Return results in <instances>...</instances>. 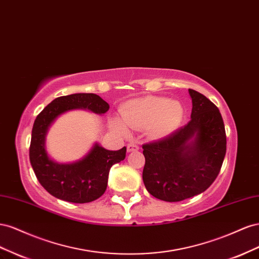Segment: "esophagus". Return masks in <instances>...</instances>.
<instances>
[{"label":"esophagus","instance_id":"1","mask_svg":"<svg viewBox=\"0 0 259 259\" xmlns=\"http://www.w3.org/2000/svg\"><path fill=\"white\" fill-rule=\"evenodd\" d=\"M139 150V145H137L136 143H129L127 145V151L130 152H134V151H138Z\"/></svg>","mask_w":259,"mask_h":259}]
</instances>
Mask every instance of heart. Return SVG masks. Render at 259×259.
<instances>
[{
	"instance_id": "heart-1",
	"label": "heart",
	"mask_w": 259,
	"mask_h": 259,
	"mask_svg": "<svg viewBox=\"0 0 259 259\" xmlns=\"http://www.w3.org/2000/svg\"><path fill=\"white\" fill-rule=\"evenodd\" d=\"M120 115L124 122L113 119L110 125L121 136L128 135L129 127L135 130L147 128L154 137H165L179 127L184 110L178 101L149 95L125 103Z\"/></svg>"
}]
</instances>
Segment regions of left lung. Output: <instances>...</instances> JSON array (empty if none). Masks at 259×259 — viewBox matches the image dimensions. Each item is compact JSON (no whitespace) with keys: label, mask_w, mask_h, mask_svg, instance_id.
<instances>
[{"label":"left lung","mask_w":259,"mask_h":259,"mask_svg":"<svg viewBox=\"0 0 259 259\" xmlns=\"http://www.w3.org/2000/svg\"><path fill=\"white\" fill-rule=\"evenodd\" d=\"M191 120L171 135L142 146L143 182L154 197L180 202L207 190L223 166L227 138L223 117L211 101L189 89Z\"/></svg>","instance_id":"8db88e82"}]
</instances>
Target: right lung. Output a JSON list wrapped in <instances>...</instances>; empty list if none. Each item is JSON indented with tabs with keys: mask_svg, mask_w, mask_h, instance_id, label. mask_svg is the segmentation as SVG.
Here are the masks:
<instances>
[{
	"mask_svg": "<svg viewBox=\"0 0 259 259\" xmlns=\"http://www.w3.org/2000/svg\"><path fill=\"white\" fill-rule=\"evenodd\" d=\"M88 109L95 114H105L108 103L93 93L65 95L52 101L36 116L29 157L41 186L51 195L70 203H89L101 197L107 188L109 169L125 157V146L108 151L95 143L91 151L78 161L60 164L51 159L46 147V137L56 118L72 109Z\"/></svg>",
	"mask_w": 259,
	"mask_h": 259,
	"instance_id": "1",
	"label": "right lung"
}]
</instances>
